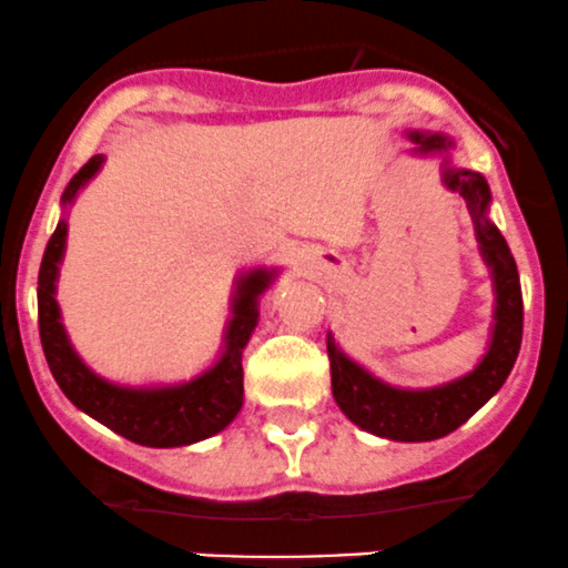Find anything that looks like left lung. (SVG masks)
<instances>
[{
  "label": "left lung",
  "mask_w": 568,
  "mask_h": 568,
  "mask_svg": "<svg viewBox=\"0 0 568 568\" xmlns=\"http://www.w3.org/2000/svg\"><path fill=\"white\" fill-rule=\"evenodd\" d=\"M405 136L415 144L410 155L440 161V183L467 204L478 254L493 276L495 306L487 349L470 372L429 388H402L385 383L364 364L349 358L331 331H327V358H331L333 399L358 429L396 443H426L452 435L503 388L523 344V290H519L511 248L489 219L493 191L487 178L454 163L452 150L457 144L448 133L413 128L405 131Z\"/></svg>",
  "instance_id": "8db88e82"
}]
</instances>
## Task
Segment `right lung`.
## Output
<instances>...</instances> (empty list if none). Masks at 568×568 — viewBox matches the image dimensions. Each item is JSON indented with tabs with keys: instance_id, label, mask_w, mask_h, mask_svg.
Returning a JSON list of instances; mask_svg holds the SVG:
<instances>
[{
	"instance_id": "right-lung-1",
	"label": "right lung",
	"mask_w": 568,
	"mask_h": 568,
	"mask_svg": "<svg viewBox=\"0 0 568 568\" xmlns=\"http://www.w3.org/2000/svg\"><path fill=\"white\" fill-rule=\"evenodd\" d=\"M106 158L92 155L70 178L60 199L62 219L45 245L38 273V325L45 361L62 394L125 440L150 448H178L207 440L235 420L243 407V349L260 323V297L276 282L282 267L256 265L241 271L232 284L230 320L221 336V349L207 369L180 383L128 385L98 374L70 342L57 303V282L68 245V213L75 196L103 169Z\"/></svg>"
}]
</instances>
